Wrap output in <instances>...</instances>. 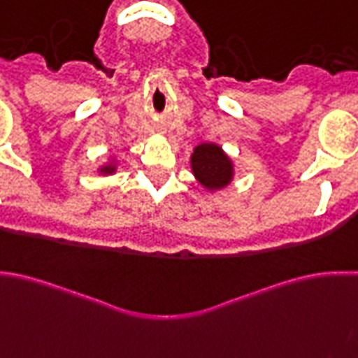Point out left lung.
Listing matches in <instances>:
<instances>
[{
  "label": "left lung",
  "mask_w": 358,
  "mask_h": 358,
  "mask_svg": "<svg viewBox=\"0 0 358 358\" xmlns=\"http://www.w3.org/2000/svg\"><path fill=\"white\" fill-rule=\"evenodd\" d=\"M193 174L208 189H218L231 182V161L216 144H201L192 155Z\"/></svg>",
  "instance_id": "left-lung-1"
}]
</instances>
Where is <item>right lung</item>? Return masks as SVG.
I'll list each match as a JSON object with an SVG mask.
<instances>
[{"mask_svg":"<svg viewBox=\"0 0 358 358\" xmlns=\"http://www.w3.org/2000/svg\"><path fill=\"white\" fill-rule=\"evenodd\" d=\"M112 171H113L112 166H106V169H102V172H112Z\"/></svg>","mask_w":358,"mask_h":358,"instance_id":"add662e5","label":"right lung"}]
</instances>
